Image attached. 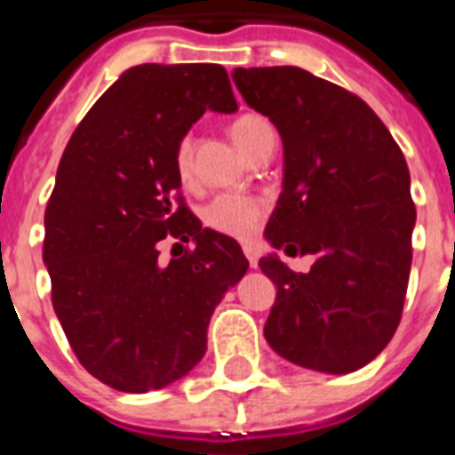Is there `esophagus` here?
<instances>
[{
	"label": "esophagus",
	"mask_w": 455,
	"mask_h": 455,
	"mask_svg": "<svg viewBox=\"0 0 455 455\" xmlns=\"http://www.w3.org/2000/svg\"><path fill=\"white\" fill-rule=\"evenodd\" d=\"M243 252L248 257V262L252 269H257V262H259V252H257L255 245H243Z\"/></svg>",
	"instance_id": "obj_1"
}]
</instances>
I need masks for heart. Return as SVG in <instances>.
I'll return each mask as SVG.
<instances>
[{
    "label": "heart",
    "mask_w": 455,
    "mask_h": 455,
    "mask_svg": "<svg viewBox=\"0 0 455 455\" xmlns=\"http://www.w3.org/2000/svg\"><path fill=\"white\" fill-rule=\"evenodd\" d=\"M269 134H274L269 123L255 113H245L231 123V139L250 157L255 156L257 148ZM174 167H177L179 179L188 184L193 177V144L188 137L179 141L177 153H174ZM262 220V200L255 196H243V193H220L203 207V221L207 227L220 234L234 235V238H250L259 228Z\"/></svg>",
    "instance_id": "b5f03b06"
}]
</instances>
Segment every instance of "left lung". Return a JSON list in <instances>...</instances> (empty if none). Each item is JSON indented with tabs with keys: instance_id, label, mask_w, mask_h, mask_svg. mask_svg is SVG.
<instances>
[{
	"instance_id": "8db88e82",
	"label": "left lung",
	"mask_w": 455,
	"mask_h": 455,
	"mask_svg": "<svg viewBox=\"0 0 455 455\" xmlns=\"http://www.w3.org/2000/svg\"><path fill=\"white\" fill-rule=\"evenodd\" d=\"M245 103L283 139V191L264 235L314 255L295 274L276 255L264 338L283 359L352 373L387 347L402 321L416 205L402 148L359 96L295 66L235 68Z\"/></svg>"
}]
</instances>
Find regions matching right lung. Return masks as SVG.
<instances>
[{"instance_id": "add662e5", "label": "right lung", "mask_w": 455, "mask_h": 455, "mask_svg": "<svg viewBox=\"0 0 455 455\" xmlns=\"http://www.w3.org/2000/svg\"><path fill=\"white\" fill-rule=\"evenodd\" d=\"M235 108L217 63H144L68 141L44 212V264L75 356L108 387L144 395L184 378L205 354L214 307L248 271L241 245L186 207L174 167L205 110ZM167 237L196 248L163 263Z\"/></svg>"}]
</instances>
